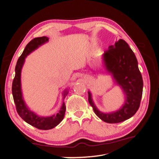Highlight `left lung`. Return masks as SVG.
<instances>
[{"instance_id":"left-lung-1","label":"left lung","mask_w":159,"mask_h":159,"mask_svg":"<svg viewBox=\"0 0 159 159\" xmlns=\"http://www.w3.org/2000/svg\"><path fill=\"white\" fill-rule=\"evenodd\" d=\"M102 58L105 70L123 89L125 100L121 108L111 113L100 111L93 103L90 91H88L89 103L102 121L108 123L122 122L133 117L140 106L143 81L138 61L133 50L122 39L115 42L114 46H110Z\"/></svg>"}]
</instances>
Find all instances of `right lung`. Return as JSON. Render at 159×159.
Masks as SVG:
<instances>
[{
    "label": "right lung",
    "instance_id": "1",
    "mask_svg": "<svg viewBox=\"0 0 159 159\" xmlns=\"http://www.w3.org/2000/svg\"><path fill=\"white\" fill-rule=\"evenodd\" d=\"M49 38L46 36L38 37L34 38L25 47L22 55L19 57L15 67V76L12 81V92L14 103L16 105L17 113L20 117L27 123L31 125L38 129L49 130L56 127L63 120L66 111V105L64 102L62 103L59 112L56 115L50 117L38 116L35 113L32 112L26 106L23 99L21 90V70L25 63L26 57L30 54L32 52L37 49L41 45L48 42ZM68 91L66 89L64 93V99L68 95Z\"/></svg>",
    "mask_w": 159,
    "mask_h": 159
}]
</instances>
